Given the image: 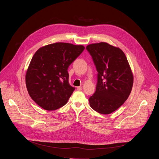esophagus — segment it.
<instances>
[{"mask_svg": "<svg viewBox=\"0 0 159 159\" xmlns=\"http://www.w3.org/2000/svg\"><path fill=\"white\" fill-rule=\"evenodd\" d=\"M77 90H82V86H79V87H77Z\"/></svg>", "mask_w": 159, "mask_h": 159, "instance_id": "1", "label": "esophagus"}]
</instances>
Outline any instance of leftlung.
I'll return each mask as SVG.
<instances>
[{
    "label": "left lung",
    "mask_w": 159,
    "mask_h": 159,
    "mask_svg": "<svg viewBox=\"0 0 159 159\" xmlns=\"http://www.w3.org/2000/svg\"><path fill=\"white\" fill-rule=\"evenodd\" d=\"M86 49L98 72L96 92L89 99L90 106L100 114H110L123 105L131 93V67L124 52L107 43L90 44Z\"/></svg>",
    "instance_id": "obj_1"
}]
</instances>
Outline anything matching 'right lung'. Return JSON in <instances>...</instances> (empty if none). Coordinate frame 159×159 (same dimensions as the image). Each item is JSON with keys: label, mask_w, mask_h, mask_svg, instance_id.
Wrapping results in <instances>:
<instances>
[{"label": "right lung", "mask_w": 159, "mask_h": 159, "mask_svg": "<svg viewBox=\"0 0 159 159\" xmlns=\"http://www.w3.org/2000/svg\"><path fill=\"white\" fill-rule=\"evenodd\" d=\"M85 47L55 43L39 48L26 74V85L31 99L45 110H56L68 102L75 90L69 83L68 68Z\"/></svg>", "instance_id": "1"}]
</instances>
